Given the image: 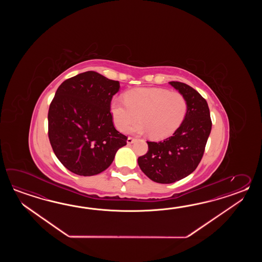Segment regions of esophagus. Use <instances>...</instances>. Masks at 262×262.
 Here are the masks:
<instances>
[{"mask_svg":"<svg viewBox=\"0 0 262 262\" xmlns=\"http://www.w3.org/2000/svg\"><path fill=\"white\" fill-rule=\"evenodd\" d=\"M135 140H136V139H134L132 137H128V139H127V143H128V144H132Z\"/></svg>","mask_w":262,"mask_h":262,"instance_id":"esophagus-1","label":"esophagus"}]
</instances>
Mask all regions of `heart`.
<instances>
[{
    "label": "heart",
    "instance_id": "1",
    "mask_svg": "<svg viewBox=\"0 0 262 262\" xmlns=\"http://www.w3.org/2000/svg\"><path fill=\"white\" fill-rule=\"evenodd\" d=\"M187 108V100L183 94L165 88L130 90L124 94V100L113 98L110 106L118 130L126 131L139 118L141 122L129 131L150 133L156 139L172 135L184 122Z\"/></svg>",
    "mask_w": 262,
    "mask_h": 262
}]
</instances>
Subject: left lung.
I'll list each match as a JSON object with an SVG mask.
<instances>
[{"label":"left lung","mask_w":262,"mask_h":262,"mask_svg":"<svg viewBox=\"0 0 262 262\" xmlns=\"http://www.w3.org/2000/svg\"><path fill=\"white\" fill-rule=\"evenodd\" d=\"M169 84L185 96L186 116L171 137L158 142L147 141V154L138 159L145 175L159 184H172L195 170L212 130L209 106L199 92L183 82Z\"/></svg>","instance_id":"8db88e82"}]
</instances>
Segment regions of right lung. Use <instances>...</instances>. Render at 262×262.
Wrapping results in <instances>:
<instances>
[{
	"mask_svg": "<svg viewBox=\"0 0 262 262\" xmlns=\"http://www.w3.org/2000/svg\"><path fill=\"white\" fill-rule=\"evenodd\" d=\"M117 80L95 71L64 80L56 91L48 114L49 139L61 164L71 172L93 176L112 165L127 137L117 131L111 102Z\"/></svg>",
	"mask_w": 262,
	"mask_h": 262,
	"instance_id": "add662e5",
	"label": "right lung"
}]
</instances>
